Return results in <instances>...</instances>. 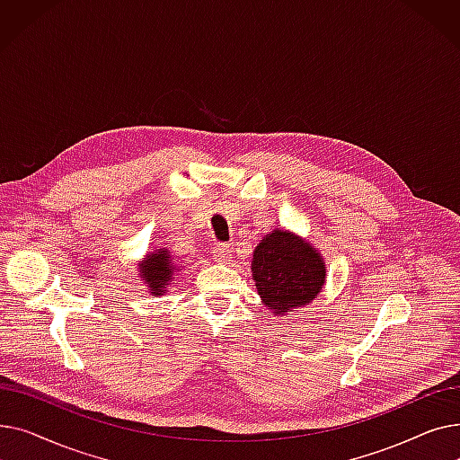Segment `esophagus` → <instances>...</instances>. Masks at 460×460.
<instances>
[{
	"mask_svg": "<svg viewBox=\"0 0 460 460\" xmlns=\"http://www.w3.org/2000/svg\"><path fill=\"white\" fill-rule=\"evenodd\" d=\"M212 253H214V261H216V262H222V264H224V262H229V261L233 259L231 248L226 246V244H217Z\"/></svg>",
	"mask_w": 460,
	"mask_h": 460,
	"instance_id": "34e87169",
	"label": "esophagus"
}]
</instances>
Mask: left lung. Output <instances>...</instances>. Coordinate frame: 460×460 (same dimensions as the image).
Instances as JSON below:
<instances>
[{
	"mask_svg": "<svg viewBox=\"0 0 460 460\" xmlns=\"http://www.w3.org/2000/svg\"><path fill=\"white\" fill-rule=\"evenodd\" d=\"M252 278L262 305L274 317H285L323 293L326 262L307 238L288 229H274L262 236L253 252Z\"/></svg>",
	"mask_w": 460,
	"mask_h": 460,
	"instance_id": "1",
	"label": "left lung"
}]
</instances>
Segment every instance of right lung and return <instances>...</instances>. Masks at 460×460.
<instances>
[{"instance_id":"1","label":"right lung","mask_w":460,"mask_h":460,"mask_svg":"<svg viewBox=\"0 0 460 460\" xmlns=\"http://www.w3.org/2000/svg\"><path fill=\"white\" fill-rule=\"evenodd\" d=\"M177 259L167 248H158L149 252L141 261H137V278L147 285V291L153 296H162L167 291L165 288L175 281L177 274L182 267L175 262Z\"/></svg>"}]
</instances>
